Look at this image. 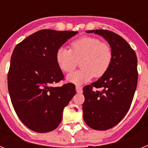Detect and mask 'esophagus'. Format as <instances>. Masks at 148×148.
<instances>
[{
    "mask_svg": "<svg viewBox=\"0 0 148 148\" xmlns=\"http://www.w3.org/2000/svg\"><path fill=\"white\" fill-rule=\"evenodd\" d=\"M76 91H77V93H81L82 91H83V90H82V88H81V86H79V85L76 86Z\"/></svg>",
    "mask_w": 148,
    "mask_h": 148,
    "instance_id": "34e87169",
    "label": "esophagus"
}]
</instances>
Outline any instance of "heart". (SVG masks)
<instances>
[{"instance_id": "heart-1", "label": "heart", "mask_w": 148, "mask_h": 148, "mask_svg": "<svg viewBox=\"0 0 148 148\" xmlns=\"http://www.w3.org/2000/svg\"><path fill=\"white\" fill-rule=\"evenodd\" d=\"M56 61L65 73L71 72L81 60V70L71 73L67 80L75 84H82L94 77H100L108 71L112 61V50L107 43L94 37H82L71 44V49L59 47Z\"/></svg>"}]
</instances>
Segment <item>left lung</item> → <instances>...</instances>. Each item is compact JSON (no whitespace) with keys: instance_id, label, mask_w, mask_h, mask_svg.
<instances>
[{"instance_id":"8db88e82","label":"left lung","mask_w":148,"mask_h":148,"mask_svg":"<svg viewBox=\"0 0 148 148\" xmlns=\"http://www.w3.org/2000/svg\"><path fill=\"white\" fill-rule=\"evenodd\" d=\"M86 32L103 37L112 50V61L108 71L83 88L84 121L90 128L106 131L117 125L131 107L138 84V59L128 43L117 34L107 30ZM94 86L102 90L94 92Z\"/></svg>"}]
</instances>
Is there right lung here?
Returning <instances> with one entry per match:
<instances>
[{"label":"right lung","mask_w":148,"mask_h":148,"mask_svg":"<svg viewBox=\"0 0 148 148\" xmlns=\"http://www.w3.org/2000/svg\"><path fill=\"white\" fill-rule=\"evenodd\" d=\"M77 31L41 30L14 47L8 75V91L22 123L32 131H53L62 119L63 110L76 90L71 83L53 87L64 79L56 52Z\"/></svg>","instance_id":"obj_1"}]
</instances>
